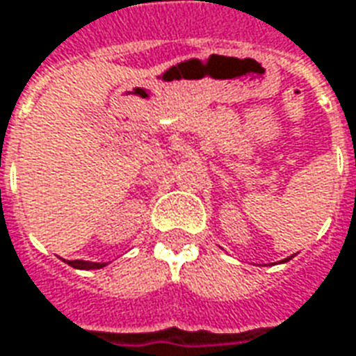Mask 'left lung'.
I'll return each instance as SVG.
<instances>
[{"instance_id": "1", "label": "left lung", "mask_w": 356, "mask_h": 356, "mask_svg": "<svg viewBox=\"0 0 356 356\" xmlns=\"http://www.w3.org/2000/svg\"><path fill=\"white\" fill-rule=\"evenodd\" d=\"M291 258H293V256H289V258H285V260H283V262H287V260H291Z\"/></svg>"}]
</instances>
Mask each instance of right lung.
<instances>
[{
    "mask_svg": "<svg viewBox=\"0 0 356 356\" xmlns=\"http://www.w3.org/2000/svg\"><path fill=\"white\" fill-rule=\"evenodd\" d=\"M67 264L76 270H100L104 266H108L106 262H88V260H67Z\"/></svg>",
    "mask_w": 356,
    "mask_h": 356,
    "instance_id": "1",
    "label": "right lung"
}]
</instances>
